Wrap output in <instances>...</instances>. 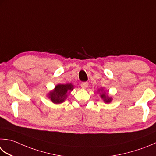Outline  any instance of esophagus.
<instances>
[{
  "instance_id": "esophagus-1",
  "label": "esophagus",
  "mask_w": 156,
  "mask_h": 156,
  "mask_svg": "<svg viewBox=\"0 0 156 156\" xmlns=\"http://www.w3.org/2000/svg\"><path fill=\"white\" fill-rule=\"evenodd\" d=\"M88 84L87 82H82V83L81 84V87H82V88H83V89H86V88H88Z\"/></svg>"
}]
</instances>
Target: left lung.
<instances>
[{
	"mask_svg": "<svg viewBox=\"0 0 156 156\" xmlns=\"http://www.w3.org/2000/svg\"><path fill=\"white\" fill-rule=\"evenodd\" d=\"M98 93L100 94V97L105 103H111L112 101V97L108 95V93H106V90L103 88H101L98 89Z\"/></svg>",
	"mask_w": 156,
	"mask_h": 156,
	"instance_id": "obj_1",
	"label": "left lung"
}]
</instances>
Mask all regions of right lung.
I'll list each match as a JSON object with an SVG mask.
<instances>
[{"label":"right lung","instance_id":"obj_1","mask_svg":"<svg viewBox=\"0 0 156 156\" xmlns=\"http://www.w3.org/2000/svg\"><path fill=\"white\" fill-rule=\"evenodd\" d=\"M74 89L72 84H59L55 87L54 89L47 94L48 98L55 104H59L65 101L68 94Z\"/></svg>","mask_w":156,"mask_h":156}]
</instances>
